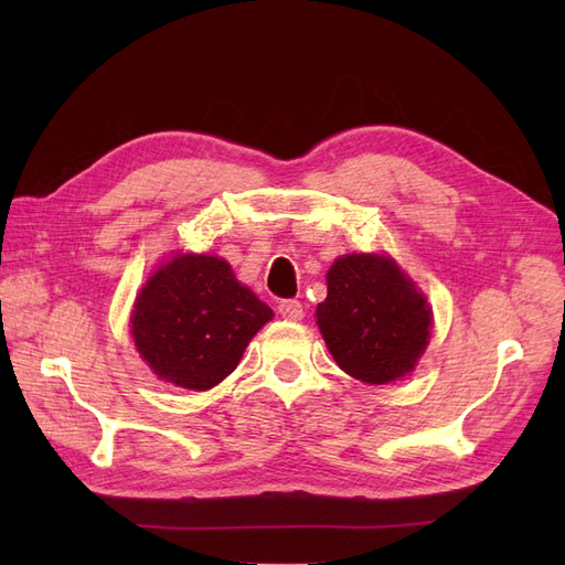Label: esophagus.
Returning <instances> with one entry per match:
<instances>
[{
  "label": "esophagus",
  "instance_id": "1",
  "mask_svg": "<svg viewBox=\"0 0 565 565\" xmlns=\"http://www.w3.org/2000/svg\"><path fill=\"white\" fill-rule=\"evenodd\" d=\"M278 313L287 320H301L303 306L297 299H282V301H278Z\"/></svg>",
  "mask_w": 565,
  "mask_h": 565
}]
</instances>
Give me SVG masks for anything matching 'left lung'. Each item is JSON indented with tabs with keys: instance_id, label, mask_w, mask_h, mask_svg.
<instances>
[{
	"instance_id": "left-lung-1",
	"label": "left lung",
	"mask_w": 565,
	"mask_h": 565,
	"mask_svg": "<svg viewBox=\"0 0 565 565\" xmlns=\"http://www.w3.org/2000/svg\"><path fill=\"white\" fill-rule=\"evenodd\" d=\"M316 318L337 365L365 384L413 372L431 337L426 297L384 254L339 256Z\"/></svg>"
}]
</instances>
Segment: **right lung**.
<instances>
[{"label":"right lung","mask_w":565,"mask_h":565,"mask_svg":"<svg viewBox=\"0 0 565 565\" xmlns=\"http://www.w3.org/2000/svg\"><path fill=\"white\" fill-rule=\"evenodd\" d=\"M273 318L228 262L177 254L136 297L131 337L162 382L207 391L241 363L249 339Z\"/></svg>","instance_id":"right-lung-1"}]
</instances>
